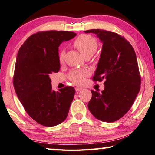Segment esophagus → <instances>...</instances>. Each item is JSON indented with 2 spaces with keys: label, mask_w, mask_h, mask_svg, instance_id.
I'll return each instance as SVG.
<instances>
[{
  "label": "esophagus",
  "mask_w": 155,
  "mask_h": 155,
  "mask_svg": "<svg viewBox=\"0 0 155 155\" xmlns=\"http://www.w3.org/2000/svg\"><path fill=\"white\" fill-rule=\"evenodd\" d=\"M75 90H76V92H79V91H81L82 90V88L81 87H75Z\"/></svg>",
  "instance_id": "obj_1"
}]
</instances>
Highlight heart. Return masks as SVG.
<instances>
[{
    "label": "heart",
    "instance_id": "heart-1",
    "mask_svg": "<svg viewBox=\"0 0 155 155\" xmlns=\"http://www.w3.org/2000/svg\"><path fill=\"white\" fill-rule=\"evenodd\" d=\"M74 46L78 49L82 54L86 57L87 56H92L98 48V43L96 39L88 34H81L78 36L74 42ZM65 51L61 50L58 54V59L60 63H63L65 60ZM90 74L87 70H74L70 72L69 78L76 85H81L84 82L85 78Z\"/></svg>",
    "mask_w": 155,
    "mask_h": 155
}]
</instances>
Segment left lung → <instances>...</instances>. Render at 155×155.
Wrapping results in <instances>:
<instances>
[{
    "label": "left lung",
    "instance_id": "1",
    "mask_svg": "<svg viewBox=\"0 0 155 155\" xmlns=\"http://www.w3.org/2000/svg\"><path fill=\"white\" fill-rule=\"evenodd\" d=\"M84 31L97 34L103 43L92 79L105 80L101 94L91 90L88 109L100 121H116L129 111L140 90L141 76L136 54L131 44L117 33L99 29Z\"/></svg>",
    "mask_w": 155,
    "mask_h": 155
}]
</instances>
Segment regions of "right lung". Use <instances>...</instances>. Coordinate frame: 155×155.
<instances>
[{"label":"right lung","instance_id":"obj_1","mask_svg":"<svg viewBox=\"0 0 155 155\" xmlns=\"http://www.w3.org/2000/svg\"><path fill=\"white\" fill-rule=\"evenodd\" d=\"M76 35L67 31H39L29 36L18 50L14 89L26 112L42 126H57L68 117L74 88L66 86L55 92L50 75L60 70V44Z\"/></svg>","mask_w":155,"mask_h":155}]
</instances>
